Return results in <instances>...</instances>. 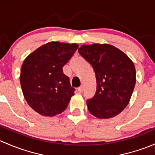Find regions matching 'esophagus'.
<instances>
[{"mask_svg":"<svg viewBox=\"0 0 155 155\" xmlns=\"http://www.w3.org/2000/svg\"><path fill=\"white\" fill-rule=\"evenodd\" d=\"M78 90L79 92H83V91H84V87H83V86H81L80 87H78Z\"/></svg>","mask_w":155,"mask_h":155,"instance_id":"obj_1","label":"esophagus"}]
</instances>
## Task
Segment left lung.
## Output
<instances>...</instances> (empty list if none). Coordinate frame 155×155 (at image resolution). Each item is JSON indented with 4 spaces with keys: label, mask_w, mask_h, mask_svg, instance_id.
I'll use <instances>...</instances> for the list:
<instances>
[{
    "label": "left lung",
    "mask_w": 155,
    "mask_h": 155,
    "mask_svg": "<svg viewBox=\"0 0 155 155\" xmlns=\"http://www.w3.org/2000/svg\"><path fill=\"white\" fill-rule=\"evenodd\" d=\"M78 52L92 66L96 78V92L87 101L89 113L99 119L118 115L129 103L136 84L133 62L107 44L84 45Z\"/></svg>",
    "instance_id": "1"
}]
</instances>
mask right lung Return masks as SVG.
<instances>
[{"label":"right lung","mask_w":155,"mask_h":155,"mask_svg":"<svg viewBox=\"0 0 155 155\" xmlns=\"http://www.w3.org/2000/svg\"><path fill=\"white\" fill-rule=\"evenodd\" d=\"M77 44L51 42L30 54L24 61L20 82L28 104L45 116L66 110L74 88L63 67L78 49Z\"/></svg>","instance_id":"obj_1"}]
</instances>
